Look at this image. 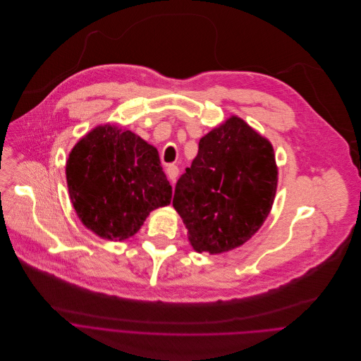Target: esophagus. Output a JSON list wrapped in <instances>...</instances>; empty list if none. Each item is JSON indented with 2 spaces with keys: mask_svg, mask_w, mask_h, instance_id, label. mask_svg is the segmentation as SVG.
<instances>
[{
  "mask_svg": "<svg viewBox=\"0 0 361 361\" xmlns=\"http://www.w3.org/2000/svg\"><path fill=\"white\" fill-rule=\"evenodd\" d=\"M166 173H167V178H169L171 182H175L176 178H178V175H179V169H178V166H175V164H169L167 169H166Z\"/></svg>",
  "mask_w": 361,
  "mask_h": 361,
  "instance_id": "obj_1",
  "label": "esophagus"
}]
</instances>
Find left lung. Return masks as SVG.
<instances>
[{
  "mask_svg": "<svg viewBox=\"0 0 361 361\" xmlns=\"http://www.w3.org/2000/svg\"><path fill=\"white\" fill-rule=\"evenodd\" d=\"M276 188L270 141L231 116L200 140L197 157L176 183L173 207L197 252L221 254L263 226Z\"/></svg>",
  "mask_w": 361,
  "mask_h": 361,
  "instance_id": "1",
  "label": "left lung"
}]
</instances>
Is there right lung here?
I'll list each match as a JSON object with an SVG mask.
<instances>
[{
    "instance_id": "right-lung-1",
    "label": "right lung",
    "mask_w": 361,
    "mask_h": 361,
    "mask_svg": "<svg viewBox=\"0 0 361 361\" xmlns=\"http://www.w3.org/2000/svg\"><path fill=\"white\" fill-rule=\"evenodd\" d=\"M66 179L83 226L109 241L133 236L152 210L171 200L157 148L110 123L94 128L72 148Z\"/></svg>"
}]
</instances>
